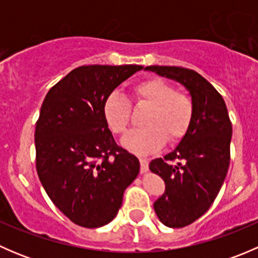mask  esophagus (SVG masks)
Here are the masks:
<instances>
[{
  "mask_svg": "<svg viewBox=\"0 0 258 258\" xmlns=\"http://www.w3.org/2000/svg\"><path fill=\"white\" fill-rule=\"evenodd\" d=\"M140 165H141V168H140L141 173L147 172V170H148V160H147V158L140 157Z\"/></svg>",
  "mask_w": 258,
  "mask_h": 258,
  "instance_id": "34e87169",
  "label": "esophagus"
}]
</instances>
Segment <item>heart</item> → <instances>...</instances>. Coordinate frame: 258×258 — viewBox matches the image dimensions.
Masks as SVG:
<instances>
[{
  "mask_svg": "<svg viewBox=\"0 0 258 258\" xmlns=\"http://www.w3.org/2000/svg\"><path fill=\"white\" fill-rule=\"evenodd\" d=\"M132 95L137 103L148 106L146 127L132 131L123 139V146L135 152H150L168 141H177L188 130L194 118V102L186 93L160 77H151L136 83ZM103 117L111 131L124 135L131 119V106L118 91H113L103 102Z\"/></svg>",
  "mask_w": 258,
  "mask_h": 258,
  "instance_id": "obj_1",
  "label": "heart"
}]
</instances>
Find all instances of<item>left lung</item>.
<instances>
[{
	"mask_svg": "<svg viewBox=\"0 0 258 258\" xmlns=\"http://www.w3.org/2000/svg\"><path fill=\"white\" fill-rule=\"evenodd\" d=\"M186 87L194 102V118L179 144L150 170L165 181V194L153 204L167 227H184L201 217L217 197L230 165L232 124L222 96L194 70L148 66Z\"/></svg>",
	"mask_w": 258,
	"mask_h": 258,
	"instance_id": "obj_1",
	"label": "left lung"
}]
</instances>
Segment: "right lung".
<instances>
[{"instance_id":"obj_1","label":"right lung","mask_w":258,"mask_h":258,"mask_svg":"<svg viewBox=\"0 0 258 258\" xmlns=\"http://www.w3.org/2000/svg\"><path fill=\"white\" fill-rule=\"evenodd\" d=\"M139 64L72 70L46 95L36 123V168L48 197L86 228L110 223L140 172L136 156L118 147L103 117L106 97Z\"/></svg>"}]
</instances>
